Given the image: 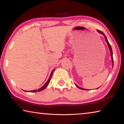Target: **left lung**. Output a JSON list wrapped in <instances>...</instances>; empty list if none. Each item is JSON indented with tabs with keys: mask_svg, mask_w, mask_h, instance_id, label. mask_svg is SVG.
Listing matches in <instances>:
<instances>
[{
	"mask_svg": "<svg viewBox=\"0 0 124 124\" xmlns=\"http://www.w3.org/2000/svg\"><path fill=\"white\" fill-rule=\"evenodd\" d=\"M97 31H98L99 33H101V34H102L103 36H104V37H105V40H106V42L107 43V44H108V46H109V50H110V54H111V59H112V62H113V63H114V60H113V51H112V49H111V46H110V44H109V42H108V39H107V37L106 36H105V34H104V33H103V32H102V31H99V30H97ZM76 86L78 87V88H79L80 89H81V90H86V89H84V88H81V87H78V86H77V85H76Z\"/></svg>",
	"mask_w": 124,
	"mask_h": 124,
	"instance_id": "8db88e82",
	"label": "left lung"
}]
</instances>
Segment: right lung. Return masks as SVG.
I'll return each instance as SVG.
<instances>
[{
  "mask_svg": "<svg viewBox=\"0 0 124 124\" xmlns=\"http://www.w3.org/2000/svg\"><path fill=\"white\" fill-rule=\"evenodd\" d=\"M54 69L52 71V72H51V74H50V77H49V79H48V80L47 81V82H46L45 84H44L43 86H42L41 88H39V89H38V90H33V91H29L30 92H40V91H43V90H44V89H45L46 87H47V86L48 85V84H49V83L50 82V80H51V78H52V75H53V72H54ZM25 91V92H27V91Z\"/></svg>",
  "mask_w": 124,
  "mask_h": 124,
  "instance_id": "obj_1",
  "label": "right lung"
}]
</instances>
